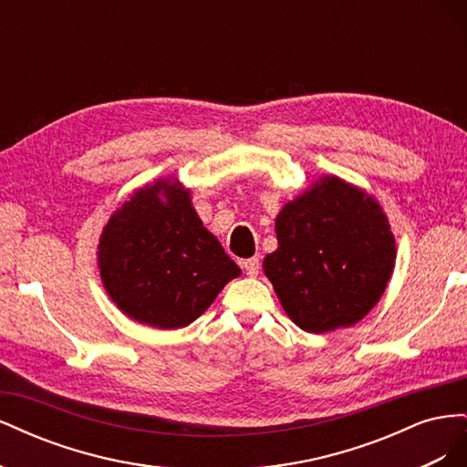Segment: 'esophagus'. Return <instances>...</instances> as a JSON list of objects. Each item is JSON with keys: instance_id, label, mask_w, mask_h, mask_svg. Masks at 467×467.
<instances>
[{"instance_id": "1", "label": "esophagus", "mask_w": 467, "mask_h": 467, "mask_svg": "<svg viewBox=\"0 0 467 467\" xmlns=\"http://www.w3.org/2000/svg\"><path fill=\"white\" fill-rule=\"evenodd\" d=\"M242 266H244V271H245V275H247V276H257V275H259V271H261V263H259V259H257V257L245 259V261L242 263Z\"/></svg>"}]
</instances>
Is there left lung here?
Instances as JSON below:
<instances>
[{"label": "left lung", "mask_w": 467, "mask_h": 467, "mask_svg": "<svg viewBox=\"0 0 467 467\" xmlns=\"http://www.w3.org/2000/svg\"><path fill=\"white\" fill-rule=\"evenodd\" d=\"M278 249L263 261L288 317L307 333L358 323L395 266L381 206L338 177H323L276 216Z\"/></svg>", "instance_id": "obj_1"}]
</instances>
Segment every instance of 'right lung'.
I'll return each instance as SVG.
<instances>
[{
	"instance_id": "right-lung-1",
	"label": "right lung",
	"mask_w": 467,
	"mask_h": 467,
	"mask_svg": "<svg viewBox=\"0 0 467 467\" xmlns=\"http://www.w3.org/2000/svg\"><path fill=\"white\" fill-rule=\"evenodd\" d=\"M97 255L110 300L158 329L187 327L242 275L171 179L138 189L110 216Z\"/></svg>"
}]
</instances>
